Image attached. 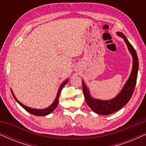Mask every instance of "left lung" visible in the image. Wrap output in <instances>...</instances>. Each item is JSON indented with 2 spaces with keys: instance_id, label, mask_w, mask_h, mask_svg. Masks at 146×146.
I'll return each mask as SVG.
<instances>
[{
  "instance_id": "8db88e82",
  "label": "left lung",
  "mask_w": 146,
  "mask_h": 146,
  "mask_svg": "<svg viewBox=\"0 0 146 146\" xmlns=\"http://www.w3.org/2000/svg\"><path fill=\"white\" fill-rule=\"evenodd\" d=\"M117 35L124 40L125 44L127 46L129 51L130 52L133 58V66L131 74L128 80L125 84L120 92L114 98L110 100H102L95 99L92 97L90 94L89 90L82 81L83 93L84 98L88 106L94 111L95 113L100 115H109L115 111L119 110L123 108L130 100L131 96L134 90L135 84H136L137 72H138L139 62L137 58V53L132 45L127 40V38L120 32H117Z\"/></svg>"
}]
</instances>
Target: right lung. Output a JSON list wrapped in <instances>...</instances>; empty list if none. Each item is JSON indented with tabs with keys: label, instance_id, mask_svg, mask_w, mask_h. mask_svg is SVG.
<instances>
[{
	"label": "right lung",
	"instance_id": "obj_1",
	"mask_svg": "<svg viewBox=\"0 0 146 146\" xmlns=\"http://www.w3.org/2000/svg\"><path fill=\"white\" fill-rule=\"evenodd\" d=\"M68 80H65L64 82L62 84L60 87V88L58 90V91L57 92V95H56V97L55 98V100L54 101V102L52 104V105L50 106L49 107H48L47 108H45V109H42V110H39V109H34V108H29L28 106H26L20 102L16 98L15 94H14L13 92L11 90V92H12V94H13L14 98L15 99V100L24 109L26 110L28 112L32 113V114L35 115H38V116H42V115H46L48 114H49V113H50L51 112H52V111L56 109V108L57 107V105H58V99H59V97H60V92H61V90H62L63 87L64 86L66 85V84L68 82Z\"/></svg>",
	"mask_w": 146,
	"mask_h": 146
}]
</instances>
